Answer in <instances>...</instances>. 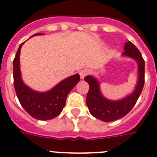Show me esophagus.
I'll return each mask as SVG.
<instances>
[{
    "label": "esophagus",
    "instance_id": "esophagus-1",
    "mask_svg": "<svg viewBox=\"0 0 157 157\" xmlns=\"http://www.w3.org/2000/svg\"><path fill=\"white\" fill-rule=\"evenodd\" d=\"M88 74H89V71L87 70V69H82V70H81V71H79V75L81 78H84L85 76H86Z\"/></svg>",
    "mask_w": 157,
    "mask_h": 157
}]
</instances>
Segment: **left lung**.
Segmentation results:
<instances>
[{
  "label": "left lung",
  "instance_id": "obj_1",
  "mask_svg": "<svg viewBox=\"0 0 157 157\" xmlns=\"http://www.w3.org/2000/svg\"><path fill=\"white\" fill-rule=\"evenodd\" d=\"M124 49V56L135 59L139 64V82L135 91L130 96L119 101L108 100L100 94L99 83L96 78L91 76H86L84 78L85 81L89 84V91L86 98L89 112L92 116L101 121H113L126 116L135 106L144 88L145 61L140 50L130 41L125 44Z\"/></svg>",
  "mask_w": 157,
  "mask_h": 157
}]
</instances>
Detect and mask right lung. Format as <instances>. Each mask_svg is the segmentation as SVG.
<instances>
[{"mask_svg": "<svg viewBox=\"0 0 157 157\" xmlns=\"http://www.w3.org/2000/svg\"><path fill=\"white\" fill-rule=\"evenodd\" d=\"M41 35V34H35ZM21 44L13 61V85L20 104L30 115L38 120H50L58 116L66 105L67 95L73 87L79 82L78 74L61 81L51 91L40 93L32 91L23 83L19 69Z\"/></svg>", "mask_w": 157, "mask_h": 157, "instance_id": "obj_1", "label": "right lung"}]
</instances>
